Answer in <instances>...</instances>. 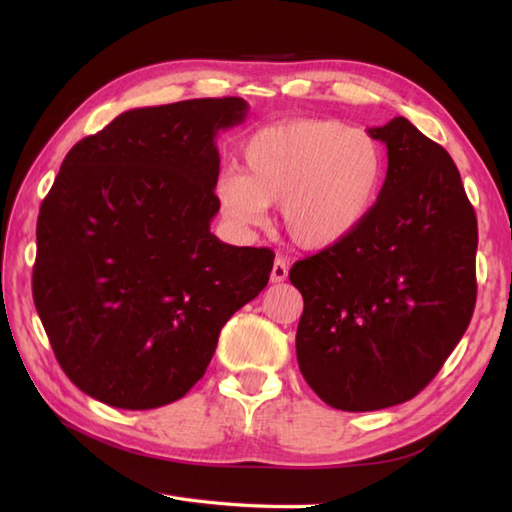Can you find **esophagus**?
Listing matches in <instances>:
<instances>
[{
  "instance_id": "34e87169",
  "label": "esophagus",
  "mask_w": 512,
  "mask_h": 512,
  "mask_svg": "<svg viewBox=\"0 0 512 512\" xmlns=\"http://www.w3.org/2000/svg\"><path fill=\"white\" fill-rule=\"evenodd\" d=\"M286 277H288V262H286V259L277 257L275 264H273V270H270V281L279 284V281H284Z\"/></svg>"
}]
</instances>
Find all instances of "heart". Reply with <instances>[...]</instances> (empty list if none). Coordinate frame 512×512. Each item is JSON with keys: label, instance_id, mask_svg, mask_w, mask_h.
<instances>
[{"label": "heart", "instance_id": "heart-1", "mask_svg": "<svg viewBox=\"0 0 512 512\" xmlns=\"http://www.w3.org/2000/svg\"><path fill=\"white\" fill-rule=\"evenodd\" d=\"M385 149L365 129L332 118H295L246 140L239 173L217 180L220 211L237 226H257L281 204V224L301 248L350 239L374 213L385 187Z\"/></svg>", "mask_w": 512, "mask_h": 512}]
</instances>
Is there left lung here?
<instances>
[{
    "label": "left lung",
    "mask_w": 512,
    "mask_h": 512,
    "mask_svg": "<svg viewBox=\"0 0 512 512\" xmlns=\"http://www.w3.org/2000/svg\"><path fill=\"white\" fill-rule=\"evenodd\" d=\"M367 132L387 147L374 213L290 268L303 297L299 369L341 411L420 394L469 328L477 297V217L447 149L402 116Z\"/></svg>",
    "instance_id": "obj_1"
}]
</instances>
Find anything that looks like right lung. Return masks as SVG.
Instances as JSON below:
<instances>
[{
    "label": "right lung",
    "mask_w": 512,
    "mask_h": 512,
    "mask_svg": "<svg viewBox=\"0 0 512 512\" xmlns=\"http://www.w3.org/2000/svg\"><path fill=\"white\" fill-rule=\"evenodd\" d=\"M237 96L123 112L65 156L37 220L32 299L83 394L118 409L182 398L217 336L268 284L273 250L211 233Z\"/></svg>",
    "instance_id": "right-lung-1"
}]
</instances>
